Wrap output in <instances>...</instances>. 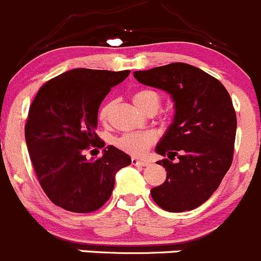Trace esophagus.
Wrapping results in <instances>:
<instances>
[{"label": "esophagus", "instance_id": "obj_1", "mask_svg": "<svg viewBox=\"0 0 261 261\" xmlns=\"http://www.w3.org/2000/svg\"><path fill=\"white\" fill-rule=\"evenodd\" d=\"M131 164H133L134 166H147V162H145V161H140L139 158L135 157L131 158Z\"/></svg>", "mask_w": 261, "mask_h": 261}]
</instances>
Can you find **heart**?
I'll use <instances>...</instances> for the list:
<instances>
[{
    "label": "heart",
    "instance_id": "heart-1",
    "mask_svg": "<svg viewBox=\"0 0 261 261\" xmlns=\"http://www.w3.org/2000/svg\"><path fill=\"white\" fill-rule=\"evenodd\" d=\"M133 101L140 111L147 113L150 111H157L161 103V97L160 94L154 90H140L134 94ZM108 112L109 104H104L99 111L100 121H106L108 117ZM152 142L153 136L149 133H128L117 139L116 145L130 154L142 155L149 148Z\"/></svg>",
    "mask_w": 261,
    "mask_h": 261
}]
</instances>
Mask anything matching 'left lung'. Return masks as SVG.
Segmentation results:
<instances>
[{
  "label": "left lung",
  "instance_id": "1",
  "mask_svg": "<svg viewBox=\"0 0 261 261\" xmlns=\"http://www.w3.org/2000/svg\"><path fill=\"white\" fill-rule=\"evenodd\" d=\"M136 81L164 90L174 101V118L155 147L167 171L152 198L169 213L201 206L220 186L233 160L237 117L220 81L186 63L134 72ZM177 156L179 160L172 163Z\"/></svg>",
  "mask_w": 261,
  "mask_h": 261
}]
</instances>
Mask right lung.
<instances>
[{
  "label": "right lung",
  "mask_w": 261,
  "mask_h": 261,
  "mask_svg": "<svg viewBox=\"0 0 261 261\" xmlns=\"http://www.w3.org/2000/svg\"><path fill=\"white\" fill-rule=\"evenodd\" d=\"M130 70L75 68L46 82L29 108L25 142L46 196L72 213H91L109 199L118 170L131 157L113 145L97 160L85 152L103 148L96 135L97 112L112 87ZM95 150V149H94Z\"/></svg>",
  "instance_id": "obj_1"
}]
</instances>
